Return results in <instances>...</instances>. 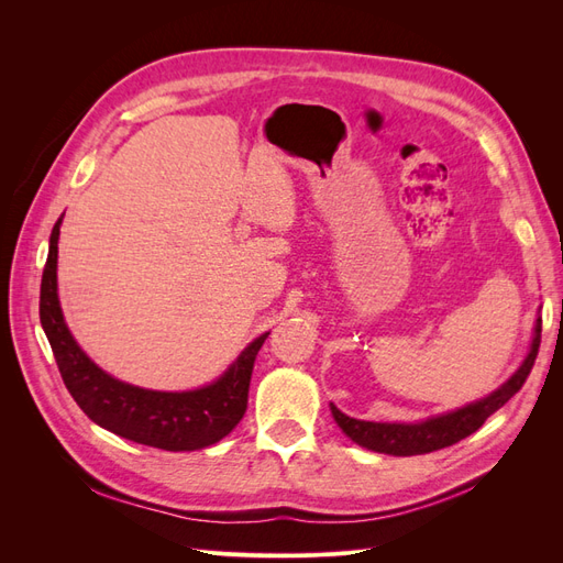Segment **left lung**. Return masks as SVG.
<instances>
[{
    "label": "left lung",
    "mask_w": 563,
    "mask_h": 563,
    "mask_svg": "<svg viewBox=\"0 0 563 563\" xmlns=\"http://www.w3.org/2000/svg\"><path fill=\"white\" fill-rule=\"evenodd\" d=\"M540 331H542V319L536 323V335H533V345L531 352H528L526 362L521 368L509 378L500 389L493 391L490 397L474 401L465 408H457L453 413L430 418L418 424H397V422H366V420H356L345 416L343 411L331 404V413L338 422V428L343 430L356 444L378 451V453H389V455H420V453H432L439 449L453 446L455 441L470 437L484 424V420L496 413L500 406H505L509 399H512L517 391L523 387L528 373H531L538 347H540Z\"/></svg>",
    "instance_id": "1"
}]
</instances>
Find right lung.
Wrapping results in <instances>:
<instances>
[{
  "instance_id": "right-lung-1",
  "label": "right lung",
  "mask_w": 563,
  "mask_h": 563,
  "mask_svg": "<svg viewBox=\"0 0 563 563\" xmlns=\"http://www.w3.org/2000/svg\"><path fill=\"white\" fill-rule=\"evenodd\" d=\"M60 220L51 230L48 258L42 275L40 319L54 350L60 378L77 406L96 424L135 444L164 451L207 449L228 437L244 418L249 404V383L255 354L265 335L255 338L223 378L192 391H152L119 383L100 371L79 350L65 327L56 294V261Z\"/></svg>"
}]
</instances>
